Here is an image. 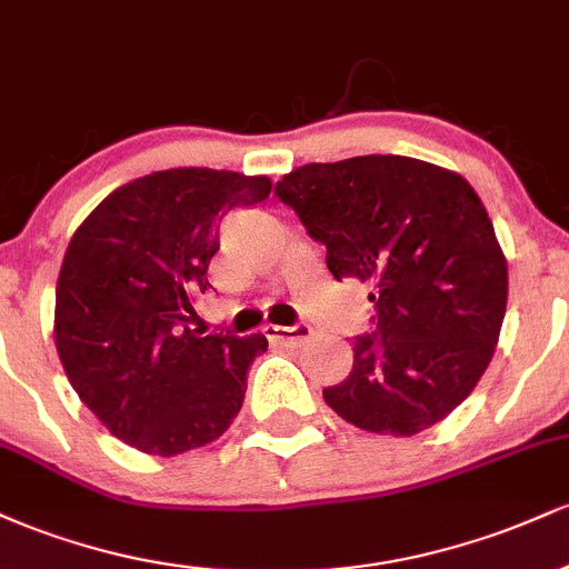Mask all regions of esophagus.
Here are the masks:
<instances>
[{
  "label": "esophagus",
  "instance_id": "obj_1",
  "mask_svg": "<svg viewBox=\"0 0 569 569\" xmlns=\"http://www.w3.org/2000/svg\"><path fill=\"white\" fill-rule=\"evenodd\" d=\"M264 337L270 339V342H283V345H291V348H299V345H305L307 339L312 337V329L307 323L264 326Z\"/></svg>",
  "mask_w": 569,
  "mask_h": 569
}]
</instances>
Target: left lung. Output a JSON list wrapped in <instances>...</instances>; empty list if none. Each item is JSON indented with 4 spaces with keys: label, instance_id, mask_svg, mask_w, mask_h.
<instances>
[{
    "label": "left lung",
    "instance_id": "left-lung-1",
    "mask_svg": "<svg viewBox=\"0 0 569 569\" xmlns=\"http://www.w3.org/2000/svg\"><path fill=\"white\" fill-rule=\"evenodd\" d=\"M337 280L375 286V331L323 390L369 433L415 436L460 407L498 345L508 267L485 202L460 173L401 154L310 162L278 181Z\"/></svg>",
    "mask_w": 569,
    "mask_h": 569
}]
</instances>
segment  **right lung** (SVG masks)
I'll use <instances>...</instances> for the list:
<instances>
[{
    "instance_id": "1",
    "label": "right lung",
    "mask_w": 569,
    "mask_h": 569,
    "mask_svg": "<svg viewBox=\"0 0 569 569\" xmlns=\"http://www.w3.org/2000/svg\"><path fill=\"white\" fill-rule=\"evenodd\" d=\"M272 181L171 168L114 189L82 221L56 286V348L71 388L109 433L173 457L217 441L243 407L264 335L189 329L219 224Z\"/></svg>"
}]
</instances>
